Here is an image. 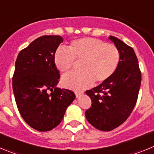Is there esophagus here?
Segmentation results:
<instances>
[{
    "mask_svg": "<svg viewBox=\"0 0 154 154\" xmlns=\"http://www.w3.org/2000/svg\"><path fill=\"white\" fill-rule=\"evenodd\" d=\"M75 96L76 97H79L81 96L82 94H83V92H82V91H75Z\"/></svg>",
    "mask_w": 154,
    "mask_h": 154,
    "instance_id": "34e87169",
    "label": "esophagus"
}]
</instances>
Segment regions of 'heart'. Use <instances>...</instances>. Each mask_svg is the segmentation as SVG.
<instances>
[{
    "label": "heart",
    "instance_id": "b5f03b06",
    "mask_svg": "<svg viewBox=\"0 0 154 154\" xmlns=\"http://www.w3.org/2000/svg\"><path fill=\"white\" fill-rule=\"evenodd\" d=\"M69 49L58 48L55 54V64L61 72H69L75 61L81 62L82 72L65 75L62 84L69 89L80 90L106 81L117 69L120 52L112 44L92 38L76 39L71 42Z\"/></svg>",
    "mask_w": 154,
    "mask_h": 154
}]
</instances>
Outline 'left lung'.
<instances>
[{
  "label": "left lung",
  "mask_w": 154,
  "mask_h": 154,
  "mask_svg": "<svg viewBox=\"0 0 154 154\" xmlns=\"http://www.w3.org/2000/svg\"><path fill=\"white\" fill-rule=\"evenodd\" d=\"M109 38L120 52L117 69L108 80L85 91L92 100L85 117L102 131L112 130L127 119L136 106L141 84V71L133 48L116 37Z\"/></svg>",
  "instance_id": "left-lung-1"
}]
</instances>
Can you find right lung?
I'll list each match as a JSON object with an SVG mask.
<instances>
[{
    "instance_id": "1",
    "label": "right lung",
    "mask_w": 154,
    "mask_h": 154,
    "mask_svg": "<svg viewBox=\"0 0 154 154\" xmlns=\"http://www.w3.org/2000/svg\"><path fill=\"white\" fill-rule=\"evenodd\" d=\"M62 41L59 35L39 37L16 59L12 77L16 104L27 124L38 131L56 127L75 98L72 91L56 87L60 73L54 58Z\"/></svg>"
}]
</instances>
